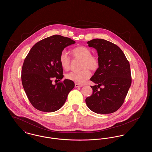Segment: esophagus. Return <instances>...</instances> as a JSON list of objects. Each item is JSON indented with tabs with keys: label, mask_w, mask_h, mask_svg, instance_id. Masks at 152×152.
Listing matches in <instances>:
<instances>
[{
	"label": "esophagus",
	"mask_w": 152,
	"mask_h": 152,
	"mask_svg": "<svg viewBox=\"0 0 152 152\" xmlns=\"http://www.w3.org/2000/svg\"><path fill=\"white\" fill-rule=\"evenodd\" d=\"M75 86L76 88H77V87H82L83 86H82V85H79V84H77V83H75Z\"/></svg>",
	"instance_id": "1"
}]
</instances>
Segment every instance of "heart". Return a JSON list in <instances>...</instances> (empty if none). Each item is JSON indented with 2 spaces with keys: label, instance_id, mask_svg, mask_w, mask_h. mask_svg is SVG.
<instances>
[{
  "label": "heart",
  "instance_id": "1",
  "mask_svg": "<svg viewBox=\"0 0 152 152\" xmlns=\"http://www.w3.org/2000/svg\"><path fill=\"white\" fill-rule=\"evenodd\" d=\"M72 53L74 58L82 60L81 68L83 69L79 72L73 71L68 73L66 75V78L77 84H84L91 77V73L89 69L93 71L98 69L100 65L99 59L97 56L92 55L91 50L85 46H79L73 49ZM59 61L64 70L68 71L69 69L71 58L65 50L61 52L59 56Z\"/></svg>",
  "mask_w": 152,
  "mask_h": 152
}]
</instances>
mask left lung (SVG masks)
Returning <instances> with one entry per match:
<instances>
[{
	"mask_svg": "<svg viewBox=\"0 0 152 152\" xmlns=\"http://www.w3.org/2000/svg\"><path fill=\"white\" fill-rule=\"evenodd\" d=\"M87 43L97 50L100 61L98 69L91 78L97 86H91L93 94L86 99L87 106L96 113H113L123 105L131 86L129 63L115 44L102 39Z\"/></svg>",
	"mask_w": 152,
	"mask_h": 152,
	"instance_id": "left-lung-1",
	"label": "left lung"
}]
</instances>
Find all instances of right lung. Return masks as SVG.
Here are the masks:
<instances>
[{
  "label": "right lung",
  "mask_w": 152,
  "mask_h": 152,
  "mask_svg": "<svg viewBox=\"0 0 152 152\" xmlns=\"http://www.w3.org/2000/svg\"><path fill=\"white\" fill-rule=\"evenodd\" d=\"M75 43L70 38L53 35L36 43L25 58L22 69V82L27 97L36 109L55 112L64 104L75 87L73 81L65 79L55 85L52 78L64 77L59 61L61 52Z\"/></svg>",
  "instance_id": "obj_1"
}]
</instances>
